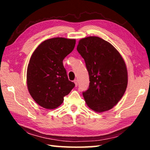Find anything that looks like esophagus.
<instances>
[{"mask_svg": "<svg viewBox=\"0 0 150 150\" xmlns=\"http://www.w3.org/2000/svg\"><path fill=\"white\" fill-rule=\"evenodd\" d=\"M74 83H75V86H76V87H77V86L78 85V81H77V79H75L74 80Z\"/></svg>", "mask_w": 150, "mask_h": 150, "instance_id": "1", "label": "esophagus"}]
</instances>
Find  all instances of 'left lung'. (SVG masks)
Instances as JSON below:
<instances>
[{"instance_id": "8db88e82", "label": "left lung", "mask_w": 150, "mask_h": 150, "mask_svg": "<svg viewBox=\"0 0 150 150\" xmlns=\"http://www.w3.org/2000/svg\"><path fill=\"white\" fill-rule=\"evenodd\" d=\"M77 50L89 75L88 88L83 92L86 103L98 112L110 110L122 97L128 85L123 58L112 45L96 36L80 40Z\"/></svg>"}]
</instances>
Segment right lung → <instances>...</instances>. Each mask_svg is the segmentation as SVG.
Returning <instances> with one entry per match:
<instances>
[{
    "mask_svg": "<svg viewBox=\"0 0 150 150\" xmlns=\"http://www.w3.org/2000/svg\"><path fill=\"white\" fill-rule=\"evenodd\" d=\"M75 39L54 38L45 40L32 55L27 69V85L35 103L47 109L62 105L75 87L68 79L63 60L74 49Z\"/></svg>",
    "mask_w": 150,
    "mask_h": 150,
    "instance_id": "right-lung-1",
    "label": "right lung"
}]
</instances>
